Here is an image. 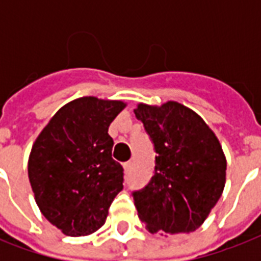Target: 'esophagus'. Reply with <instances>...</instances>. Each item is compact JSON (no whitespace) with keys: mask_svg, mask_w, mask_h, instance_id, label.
Segmentation results:
<instances>
[{"mask_svg":"<svg viewBox=\"0 0 261 261\" xmlns=\"http://www.w3.org/2000/svg\"><path fill=\"white\" fill-rule=\"evenodd\" d=\"M123 167H124V172H126V173H128L131 169V161H127V163L123 164Z\"/></svg>","mask_w":261,"mask_h":261,"instance_id":"34e87169","label":"esophagus"}]
</instances>
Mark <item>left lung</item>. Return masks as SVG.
Returning a JSON list of instances; mask_svg holds the SVG:
<instances>
[{"mask_svg":"<svg viewBox=\"0 0 261 261\" xmlns=\"http://www.w3.org/2000/svg\"><path fill=\"white\" fill-rule=\"evenodd\" d=\"M134 112L157 153L154 176L133 191L138 217L151 233L196 230L225 187L226 160L218 138L198 114L176 101L139 104Z\"/></svg>","mask_w":261,"mask_h":261,"instance_id":"1","label":"left lung"}]
</instances>
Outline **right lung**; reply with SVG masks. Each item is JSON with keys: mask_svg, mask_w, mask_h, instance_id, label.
Returning a JSON list of instances; mask_svg holds the SVG:
<instances>
[{"mask_svg": "<svg viewBox=\"0 0 261 261\" xmlns=\"http://www.w3.org/2000/svg\"><path fill=\"white\" fill-rule=\"evenodd\" d=\"M126 104L81 97L63 106L35 141L28 177L42 214L70 237L92 234L123 190L108 127Z\"/></svg>", "mask_w": 261, "mask_h": 261, "instance_id": "add662e5", "label": "right lung"}]
</instances>
